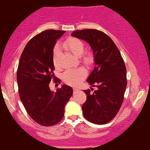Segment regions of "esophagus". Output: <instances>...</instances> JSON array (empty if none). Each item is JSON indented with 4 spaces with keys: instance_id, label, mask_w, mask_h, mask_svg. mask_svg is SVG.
<instances>
[{
    "instance_id": "obj_1",
    "label": "esophagus",
    "mask_w": 150,
    "mask_h": 150,
    "mask_svg": "<svg viewBox=\"0 0 150 150\" xmlns=\"http://www.w3.org/2000/svg\"><path fill=\"white\" fill-rule=\"evenodd\" d=\"M79 90L78 88H73V91L74 93H77V91H78Z\"/></svg>"
}]
</instances>
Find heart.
Returning a JSON list of instances; mask_svg holds the SVG:
<instances>
[{
	"instance_id": "heart-1",
	"label": "heart",
	"mask_w": 150,
	"mask_h": 150,
	"mask_svg": "<svg viewBox=\"0 0 150 150\" xmlns=\"http://www.w3.org/2000/svg\"><path fill=\"white\" fill-rule=\"evenodd\" d=\"M62 47L76 56H81V60L84 64L91 66L95 62V57L93 52L85 51V43L81 40L75 37H70L63 42ZM60 52V47L59 45L54 46L53 51L52 61L54 66H58V57ZM87 75V71L84 68L80 67L77 69H69L66 70L62 74V80L67 84L71 86H76L80 83Z\"/></svg>"
}]
</instances>
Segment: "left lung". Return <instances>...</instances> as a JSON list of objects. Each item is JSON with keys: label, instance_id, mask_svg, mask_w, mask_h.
<instances>
[{"label": "left lung", "instance_id": "left-lung-1", "mask_svg": "<svg viewBox=\"0 0 150 150\" xmlns=\"http://www.w3.org/2000/svg\"><path fill=\"white\" fill-rule=\"evenodd\" d=\"M71 36L90 44L96 67L87 82L98 90H85L87 99L82 105L83 117L96 124H105L115 117L124 102L127 86L126 68L120 51L110 36L97 29L73 31ZM93 91V88H91Z\"/></svg>", "mask_w": 150, "mask_h": 150}]
</instances>
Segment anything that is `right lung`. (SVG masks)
Instances as JSON below:
<instances>
[{
  "label": "right lung",
  "instance_id": "add662e5",
  "mask_svg": "<svg viewBox=\"0 0 150 150\" xmlns=\"http://www.w3.org/2000/svg\"><path fill=\"white\" fill-rule=\"evenodd\" d=\"M65 31H43L28 42L19 59L17 81L21 101L33 121L43 126L57 124L63 119L64 107L73 91L64 84L56 92L50 91V83L56 79L52 61L56 40Z\"/></svg>",
  "mask_w": 150,
  "mask_h": 150
}]
</instances>
